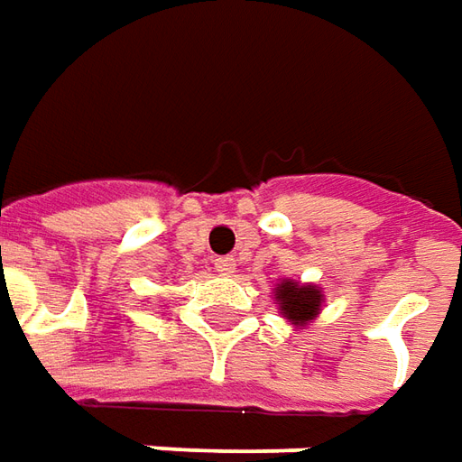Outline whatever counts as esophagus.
Returning a JSON list of instances; mask_svg holds the SVG:
<instances>
[{"mask_svg":"<svg viewBox=\"0 0 462 462\" xmlns=\"http://www.w3.org/2000/svg\"><path fill=\"white\" fill-rule=\"evenodd\" d=\"M215 270H217L220 275H232V273H235V257H230V254L217 257V260H215Z\"/></svg>","mask_w":462,"mask_h":462,"instance_id":"34e87169","label":"esophagus"}]
</instances>
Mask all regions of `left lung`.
Instances as JSON below:
<instances>
[{"instance_id": "left-lung-1", "label": "left lung", "mask_w": 462, "mask_h": 462, "mask_svg": "<svg viewBox=\"0 0 462 462\" xmlns=\"http://www.w3.org/2000/svg\"><path fill=\"white\" fill-rule=\"evenodd\" d=\"M277 305L282 310L287 320L302 325V322L312 320L320 310V290L312 285H298V282H282L275 290Z\"/></svg>"}]
</instances>
